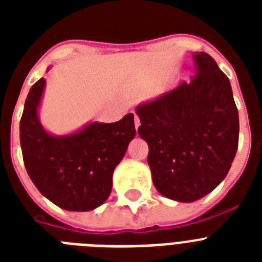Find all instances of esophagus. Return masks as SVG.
Listing matches in <instances>:
<instances>
[{
  "label": "esophagus",
  "instance_id": "esophagus-1",
  "mask_svg": "<svg viewBox=\"0 0 262 262\" xmlns=\"http://www.w3.org/2000/svg\"><path fill=\"white\" fill-rule=\"evenodd\" d=\"M134 119H135V128H138V127L140 126V119H139V117L136 114L135 117H134Z\"/></svg>",
  "mask_w": 262,
  "mask_h": 262
}]
</instances>
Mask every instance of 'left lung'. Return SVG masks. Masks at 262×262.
Wrapping results in <instances>:
<instances>
[{
    "label": "left lung",
    "instance_id": "8db88e82",
    "mask_svg": "<svg viewBox=\"0 0 262 262\" xmlns=\"http://www.w3.org/2000/svg\"><path fill=\"white\" fill-rule=\"evenodd\" d=\"M194 59L190 82L184 81L136 110L155 186L180 202H193L214 190L239 145V114L230 80L206 52Z\"/></svg>",
    "mask_w": 262,
    "mask_h": 262
}]
</instances>
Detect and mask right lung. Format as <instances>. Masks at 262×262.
I'll return each mask as SVG.
<instances>
[{
    "label": "right lung",
    "mask_w": 262,
    "mask_h": 262,
    "mask_svg": "<svg viewBox=\"0 0 262 262\" xmlns=\"http://www.w3.org/2000/svg\"><path fill=\"white\" fill-rule=\"evenodd\" d=\"M45 78L32 85L20 118L23 163L46 198L69 211H89L110 195L113 172L135 136L134 114L115 123H94L55 138L41 128L38 106Z\"/></svg>",
    "instance_id": "obj_1"
}]
</instances>
